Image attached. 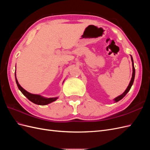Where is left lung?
Wrapping results in <instances>:
<instances>
[{
    "mask_svg": "<svg viewBox=\"0 0 150 150\" xmlns=\"http://www.w3.org/2000/svg\"><path fill=\"white\" fill-rule=\"evenodd\" d=\"M131 61H132V66H133V74H132V78H131V81H130V83H129V85H128V88H127L125 90V91L123 93H122L121 95H120V96H117V98H116L115 99H114V101H115V102L119 101L120 100H121V99L123 98L126 96V94L129 92V91L130 90V89H131V86H132V85H133V84L134 79V76H135V69H134V63H133V59L132 56L131 57Z\"/></svg>",
    "mask_w": 150,
    "mask_h": 150,
    "instance_id": "left-lung-1",
    "label": "left lung"
}]
</instances>
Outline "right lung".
Wrapping results in <instances>:
<instances>
[{
	"mask_svg": "<svg viewBox=\"0 0 150 150\" xmlns=\"http://www.w3.org/2000/svg\"><path fill=\"white\" fill-rule=\"evenodd\" d=\"M15 78H16V81L17 85L18 86V88L19 89V90L22 92V93L23 94L24 96L29 99V101L33 102L34 104H38V105H46V104H48L52 102L55 101L58 98L57 97L47 98H44L43 96H41L40 95L31 94V93L27 91H25L24 88H22L21 86V85L19 84V83H18V81L16 78V72H15Z\"/></svg>",
	"mask_w": 150,
	"mask_h": 150,
	"instance_id": "obj_1",
	"label": "right lung"
}]
</instances>
